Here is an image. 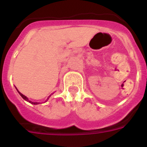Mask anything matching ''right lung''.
Masks as SVG:
<instances>
[{
    "label": "right lung",
    "instance_id": "add662e5",
    "mask_svg": "<svg viewBox=\"0 0 147 147\" xmlns=\"http://www.w3.org/2000/svg\"><path fill=\"white\" fill-rule=\"evenodd\" d=\"M16 89H17V88H16ZM17 90H18V93H19V94H20V96H21L22 98H23L24 100H26V101H27V102H29V103L32 104V105H38V104H40V102H31V101H29V100H28V98H27V97L26 96H24V95L22 94V93H20V92L18 91V89H17ZM50 96H51V95H50V96H49V97H48V98H47V99H46V101H45V102H47L48 100H49V98H50Z\"/></svg>",
    "mask_w": 147,
    "mask_h": 147
}]
</instances>
